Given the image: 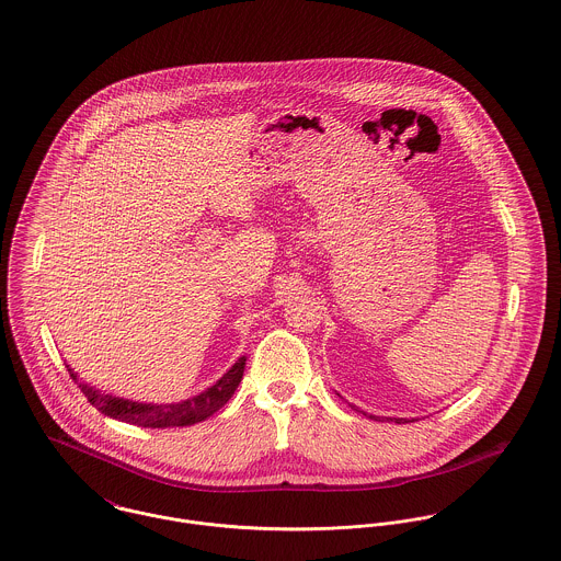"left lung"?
I'll return each mask as SVG.
<instances>
[{
	"instance_id": "left-lung-1",
	"label": "left lung",
	"mask_w": 561,
	"mask_h": 561,
	"mask_svg": "<svg viewBox=\"0 0 561 561\" xmlns=\"http://www.w3.org/2000/svg\"><path fill=\"white\" fill-rule=\"evenodd\" d=\"M362 413H364L366 417H370V420H377V422H381V417H379V415H368L366 411H362ZM386 420H394L397 424H401V422H403V424H405V422H413V417H386Z\"/></svg>"
}]
</instances>
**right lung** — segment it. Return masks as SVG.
I'll return each instance as SVG.
<instances>
[{"instance_id": "add662e5", "label": "right lung", "mask_w": 561, "mask_h": 561, "mask_svg": "<svg viewBox=\"0 0 561 561\" xmlns=\"http://www.w3.org/2000/svg\"><path fill=\"white\" fill-rule=\"evenodd\" d=\"M247 366V356L238 357L236 364L202 394L180 401V403H141L130 401L124 397H113L99 390L96 386H90L79 379L75 368L66 364L70 377L79 383L81 392L88 397V401L99 409L104 415L113 420H122L128 424H137L144 428H169V426H191L197 424L211 413L222 408L236 392V388L242 381Z\"/></svg>"}]
</instances>
